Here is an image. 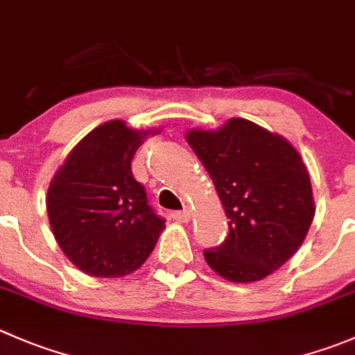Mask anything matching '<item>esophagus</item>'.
Returning <instances> with one entry per match:
<instances>
[{"mask_svg": "<svg viewBox=\"0 0 355 355\" xmlns=\"http://www.w3.org/2000/svg\"><path fill=\"white\" fill-rule=\"evenodd\" d=\"M173 216L175 220H178V222H182V223H187L189 220H191V216H192V213H191V209H182V211H173Z\"/></svg>", "mask_w": 355, "mask_h": 355, "instance_id": "esophagus-1", "label": "esophagus"}]
</instances>
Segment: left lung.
<instances>
[{"label": "left lung", "mask_w": 355, "mask_h": 355, "mask_svg": "<svg viewBox=\"0 0 355 355\" xmlns=\"http://www.w3.org/2000/svg\"><path fill=\"white\" fill-rule=\"evenodd\" d=\"M185 139L229 218L225 241L205 250L208 265L232 283L270 276L302 246L315 213L300 154L281 135L241 118L215 132L191 130Z\"/></svg>", "instance_id": "8db88e82"}]
</instances>
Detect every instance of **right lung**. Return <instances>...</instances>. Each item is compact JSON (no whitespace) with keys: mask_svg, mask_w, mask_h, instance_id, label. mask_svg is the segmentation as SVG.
Returning a JSON list of instances; mask_svg holds the SVG:
<instances>
[{"mask_svg":"<svg viewBox=\"0 0 355 355\" xmlns=\"http://www.w3.org/2000/svg\"><path fill=\"white\" fill-rule=\"evenodd\" d=\"M149 133L112 119L92 130L55 173L46 196L51 230L65 257L95 277L135 272L153 253L164 218L133 178L132 159Z\"/></svg>","mask_w":355,"mask_h":355,"instance_id":"1","label":"right lung"}]
</instances>
